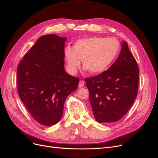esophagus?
I'll return each instance as SVG.
<instances>
[{
  "instance_id": "1",
  "label": "esophagus",
  "mask_w": 158,
  "mask_h": 158,
  "mask_svg": "<svg viewBox=\"0 0 158 158\" xmlns=\"http://www.w3.org/2000/svg\"><path fill=\"white\" fill-rule=\"evenodd\" d=\"M84 85V82L83 80H80L79 82V84H78V87L79 88H82Z\"/></svg>"
}]
</instances>
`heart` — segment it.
Returning a JSON list of instances; mask_svg holds the SVG:
<instances>
[{
    "instance_id": "1",
    "label": "heart",
    "mask_w": 158,
    "mask_h": 158,
    "mask_svg": "<svg viewBox=\"0 0 158 158\" xmlns=\"http://www.w3.org/2000/svg\"><path fill=\"white\" fill-rule=\"evenodd\" d=\"M120 49V44L114 38L90 37L76 41L73 48L66 47L64 58L71 74H75L81 60L84 70L93 74L106 71L115 59Z\"/></svg>"
}]
</instances>
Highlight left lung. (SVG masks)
<instances>
[{
	"mask_svg": "<svg viewBox=\"0 0 158 158\" xmlns=\"http://www.w3.org/2000/svg\"><path fill=\"white\" fill-rule=\"evenodd\" d=\"M139 70L135 57L123 41L118 59L103 73L85 78L93 114L99 123H114L131 107L137 95Z\"/></svg>",
	"mask_w": 158,
	"mask_h": 158,
	"instance_id": "8db88e82",
	"label": "left lung"
}]
</instances>
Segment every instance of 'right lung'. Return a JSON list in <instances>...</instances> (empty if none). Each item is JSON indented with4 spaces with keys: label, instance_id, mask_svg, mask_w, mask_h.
<instances>
[{
    "label": "right lung",
    "instance_id": "obj_1",
    "mask_svg": "<svg viewBox=\"0 0 158 158\" xmlns=\"http://www.w3.org/2000/svg\"><path fill=\"white\" fill-rule=\"evenodd\" d=\"M66 40L55 34L40 37L17 69L19 96L33 118L44 126L59 122L66 98L79 83L64 70Z\"/></svg>",
    "mask_w": 158,
    "mask_h": 158
}]
</instances>
